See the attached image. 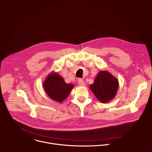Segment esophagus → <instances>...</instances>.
Masks as SVG:
<instances>
[{"mask_svg": "<svg viewBox=\"0 0 152 152\" xmlns=\"http://www.w3.org/2000/svg\"><path fill=\"white\" fill-rule=\"evenodd\" d=\"M77 82L80 86H85V82L82 79H79Z\"/></svg>", "mask_w": 152, "mask_h": 152, "instance_id": "34e87169", "label": "esophagus"}]
</instances>
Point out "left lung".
I'll use <instances>...</instances> for the list:
<instances>
[{"label": "left lung", "instance_id": "8db88e82", "mask_svg": "<svg viewBox=\"0 0 152 152\" xmlns=\"http://www.w3.org/2000/svg\"><path fill=\"white\" fill-rule=\"evenodd\" d=\"M118 88V80L106 71H100L90 85V89L102 103H106L114 98Z\"/></svg>", "mask_w": 152, "mask_h": 152}]
</instances>
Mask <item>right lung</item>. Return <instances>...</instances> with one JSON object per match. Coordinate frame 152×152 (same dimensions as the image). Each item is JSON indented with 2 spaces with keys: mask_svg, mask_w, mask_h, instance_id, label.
Segmentation results:
<instances>
[{
  "mask_svg": "<svg viewBox=\"0 0 152 152\" xmlns=\"http://www.w3.org/2000/svg\"><path fill=\"white\" fill-rule=\"evenodd\" d=\"M43 87L52 99L62 102L67 97L73 85L71 83H66L59 75L54 73L47 77Z\"/></svg>",
  "mask_w": 152,
  "mask_h": 152,
  "instance_id": "right-lung-1",
  "label": "right lung"
}]
</instances>
